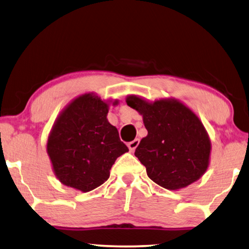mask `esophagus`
<instances>
[{"mask_svg":"<svg viewBox=\"0 0 249 249\" xmlns=\"http://www.w3.org/2000/svg\"><path fill=\"white\" fill-rule=\"evenodd\" d=\"M139 143H140V140H139V139H136V140H133V141H131V142H129V143H128V147H129V150L131 151V152H133L134 150L137 149V146L139 145Z\"/></svg>","mask_w":249,"mask_h":249,"instance_id":"obj_1","label":"esophagus"}]
</instances>
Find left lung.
Listing matches in <instances>:
<instances>
[{"mask_svg": "<svg viewBox=\"0 0 249 249\" xmlns=\"http://www.w3.org/2000/svg\"><path fill=\"white\" fill-rule=\"evenodd\" d=\"M127 105L143 116L147 136L134 155L155 184L177 190L198 180L209 166L211 142L199 118L176 99L154 103L130 95Z\"/></svg>", "mask_w": 249, "mask_h": 249, "instance_id": "8db88e82", "label": "left lung"}]
</instances>
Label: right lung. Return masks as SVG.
I'll return each mask as SVG.
<instances>
[{
	"label": "right lung",
	"instance_id": "right-lung-1",
	"mask_svg": "<svg viewBox=\"0 0 249 249\" xmlns=\"http://www.w3.org/2000/svg\"><path fill=\"white\" fill-rule=\"evenodd\" d=\"M108 108L98 96L84 94L54 122L47 152L63 185L83 193L97 188L109 178L117 158L129 151L107 120Z\"/></svg>",
	"mask_w": 249,
	"mask_h": 249
}]
</instances>
